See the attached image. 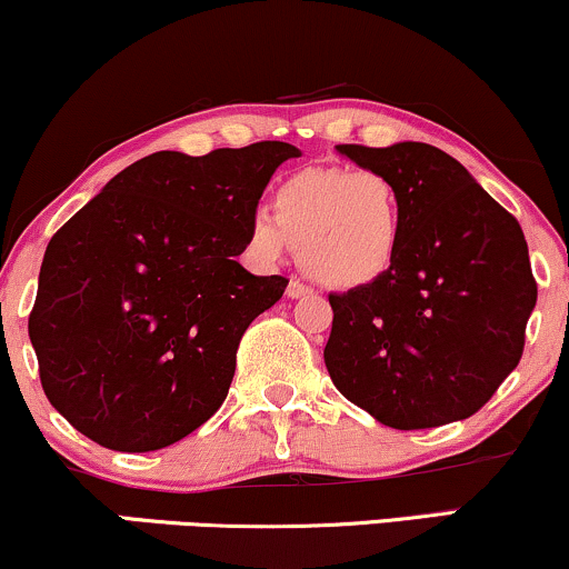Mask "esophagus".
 Listing matches in <instances>:
<instances>
[{
	"label": "esophagus",
	"instance_id": "34e87169",
	"mask_svg": "<svg viewBox=\"0 0 569 569\" xmlns=\"http://www.w3.org/2000/svg\"><path fill=\"white\" fill-rule=\"evenodd\" d=\"M306 296H313V290L308 284L300 282V279H292V282L287 284V298L298 300V298H306Z\"/></svg>",
	"mask_w": 569,
	"mask_h": 569
}]
</instances>
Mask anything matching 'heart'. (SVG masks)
Listing matches in <instances>:
<instances>
[{"instance_id":"b5f03b06","label":"heart","mask_w":569,"mask_h":569,"mask_svg":"<svg viewBox=\"0 0 569 569\" xmlns=\"http://www.w3.org/2000/svg\"><path fill=\"white\" fill-rule=\"evenodd\" d=\"M271 208L273 219H250L252 248L277 261L292 244L303 269L327 287L375 282L401 250V192L377 168H303L277 187Z\"/></svg>"}]
</instances>
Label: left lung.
Segmentation results:
<instances>
[{
    "mask_svg": "<svg viewBox=\"0 0 569 569\" xmlns=\"http://www.w3.org/2000/svg\"><path fill=\"white\" fill-rule=\"evenodd\" d=\"M338 152L392 179L403 240L380 279L329 296L325 363L335 388L396 430L472 417L520 363L536 308L520 223L432 144Z\"/></svg>",
    "mask_w": 569,
    "mask_h": 569,
    "instance_id": "1",
    "label": "left lung"
}]
</instances>
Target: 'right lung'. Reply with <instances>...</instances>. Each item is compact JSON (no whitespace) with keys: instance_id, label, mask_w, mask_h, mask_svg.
<instances>
[{"instance_id":"obj_1","label":"right lung","mask_w":569,"mask_h":569,"mask_svg":"<svg viewBox=\"0 0 569 569\" xmlns=\"http://www.w3.org/2000/svg\"><path fill=\"white\" fill-rule=\"evenodd\" d=\"M287 142L123 168L47 244L28 317L49 403L113 451H158L227 398L250 321L284 277L234 261Z\"/></svg>"}]
</instances>
